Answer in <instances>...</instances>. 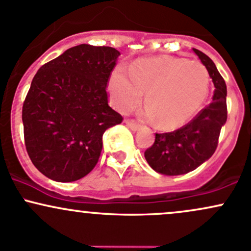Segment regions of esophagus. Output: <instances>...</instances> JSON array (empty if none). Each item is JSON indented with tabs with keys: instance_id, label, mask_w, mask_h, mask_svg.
Segmentation results:
<instances>
[{
	"instance_id": "1",
	"label": "esophagus",
	"mask_w": 251,
	"mask_h": 251,
	"mask_svg": "<svg viewBox=\"0 0 251 251\" xmlns=\"http://www.w3.org/2000/svg\"><path fill=\"white\" fill-rule=\"evenodd\" d=\"M125 123H126V125H127L128 127L131 128L132 131H138L140 128V126L138 125V124L134 123V121H132V120H126Z\"/></svg>"
}]
</instances>
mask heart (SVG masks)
Instances as JSON below:
<instances>
[{
	"label": "heart",
	"instance_id": "1",
	"mask_svg": "<svg viewBox=\"0 0 251 251\" xmlns=\"http://www.w3.org/2000/svg\"><path fill=\"white\" fill-rule=\"evenodd\" d=\"M112 73L108 90L118 111L125 113L142 101V117L157 120L163 130H175L191 121L202 108L210 89V75L200 62L157 57L134 62L128 70Z\"/></svg>",
	"mask_w": 251,
	"mask_h": 251
}]
</instances>
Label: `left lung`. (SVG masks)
I'll use <instances>...</instances> for the list:
<instances>
[{"mask_svg":"<svg viewBox=\"0 0 251 251\" xmlns=\"http://www.w3.org/2000/svg\"><path fill=\"white\" fill-rule=\"evenodd\" d=\"M214 84L213 101L187 125L174 132L156 133L155 143L144 152L149 166L159 174L175 176L193 172L207 161L218 145L220 130L226 123V84L216 64L201 51L193 49Z\"/></svg>","mask_w":251,"mask_h":251,"instance_id":"obj_1","label":"left lung"}]
</instances>
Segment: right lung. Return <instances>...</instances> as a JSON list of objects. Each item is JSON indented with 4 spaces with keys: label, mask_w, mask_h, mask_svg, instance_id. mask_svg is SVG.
<instances>
[{
    "label": "right lung",
    "mask_w": 251,
    "mask_h": 251,
    "mask_svg": "<svg viewBox=\"0 0 251 251\" xmlns=\"http://www.w3.org/2000/svg\"><path fill=\"white\" fill-rule=\"evenodd\" d=\"M120 52L74 46L41 67L23 106L25 145L38 170L57 182L89 174L107 128L123 117L108 106L107 82Z\"/></svg>",
    "instance_id": "1"
}]
</instances>
